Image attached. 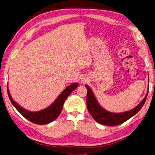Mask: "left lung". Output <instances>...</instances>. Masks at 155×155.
Instances as JSON below:
<instances>
[{
	"instance_id": "8db88e82",
	"label": "left lung",
	"mask_w": 155,
	"mask_h": 155,
	"mask_svg": "<svg viewBox=\"0 0 155 155\" xmlns=\"http://www.w3.org/2000/svg\"><path fill=\"white\" fill-rule=\"evenodd\" d=\"M85 87L87 90L86 103H87V107L89 112L90 113L91 116L97 122L106 126H116L121 124L123 122L130 118L141 109V107L145 103L147 96H148V94H147L143 101L135 108L133 109L130 111L120 113V114H114V113L107 111L102 108L96 100L91 89L87 85H85Z\"/></svg>"
}]
</instances>
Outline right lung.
I'll return each mask as SVG.
<instances>
[{"label": "right lung", "instance_id": "obj_1", "mask_svg": "<svg viewBox=\"0 0 155 155\" xmlns=\"http://www.w3.org/2000/svg\"><path fill=\"white\" fill-rule=\"evenodd\" d=\"M78 84L77 83H73L72 85H69L60 94L53 104H51L48 108L38 112L28 111L18 105L12 99L9 94L8 87H7V94H8L9 100L12 102L13 105L26 119L36 124H46L54 121V120L57 118L60 113L61 112L63 104H64L65 101L68 98V96L72 93V91L78 87Z\"/></svg>", "mask_w": 155, "mask_h": 155}]
</instances>
